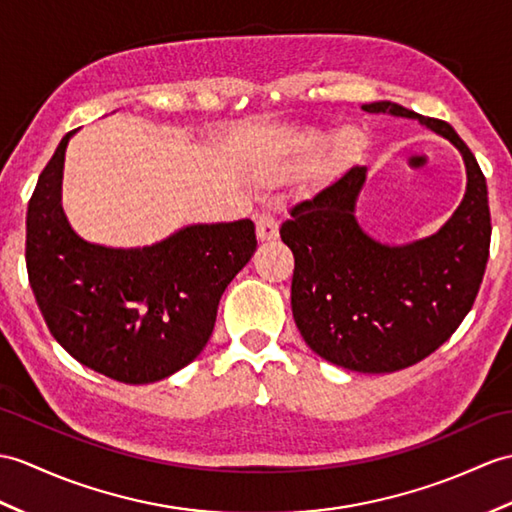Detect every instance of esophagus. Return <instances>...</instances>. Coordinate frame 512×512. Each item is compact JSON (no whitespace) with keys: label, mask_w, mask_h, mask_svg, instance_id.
<instances>
[{"label":"esophagus","mask_w":512,"mask_h":512,"mask_svg":"<svg viewBox=\"0 0 512 512\" xmlns=\"http://www.w3.org/2000/svg\"><path fill=\"white\" fill-rule=\"evenodd\" d=\"M255 224H257V237L261 242H270L279 235V224L270 216V213H259Z\"/></svg>","instance_id":"1"}]
</instances>
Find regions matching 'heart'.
Listing matches in <instances>:
<instances>
[{"label":"heart","instance_id":"heart-1","mask_svg":"<svg viewBox=\"0 0 512 512\" xmlns=\"http://www.w3.org/2000/svg\"><path fill=\"white\" fill-rule=\"evenodd\" d=\"M353 133H349V130H342V133L336 137V141H334V150L338 152V154H342V152H347V150H351V146H353ZM325 146H327V137H314L312 141H310V146H307V150H310V154H316V152H320V150H325Z\"/></svg>","mask_w":512,"mask_h":512}]
</instances>
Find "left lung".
Listing matches in <instances>:
<instances>
[{"mask_svg": "<svg viewBox=\"0 0 512 512\" xmlns=\"http://www.w3.org/2000/svg\"><path fill=\"white\" fill-rule=\"evenodd\" d=\"M362 109L419 120L467 165L460 207L425 240L388 246L360 229L364 165L292 205L279 229L294 255V323L310 349L349 371L392 373L434 353L469 314L489 261L491 211L480 165L447 122L386 100Z\"/></svg>", "mask_w": 512, "mask_h": 512, "instance_id": "left-lung-1", "label": "left lung"}]
</instances>
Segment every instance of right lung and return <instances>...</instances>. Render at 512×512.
Returning a JSON list of instances; mask_svg holds the SVG:
<instances>
[{
	"mask_svg": "<svg viewBox=\"0 0 512 512\" xmlns=\"http://www.w3.org/2000/svg\"><path fill=\"white\" fill-rule=\"evenodd\" d=\"M74 133L61 139L28 202L34 299L52 336L80 364L124 384L159 382L205 349L224 288L255 253V224H192L144 248L82 240L61 205Z\"/></svg>",
	"mask_w": 512,
	"mask_h": 512,
	"instance_id": "add662e5",
	"label": "right lung"
}]
</instances>
